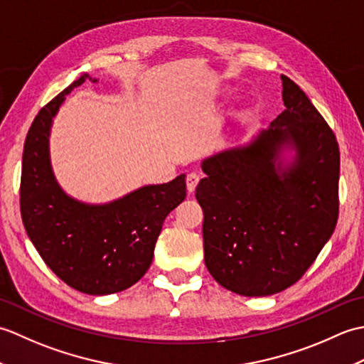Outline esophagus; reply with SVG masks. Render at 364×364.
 <instances>
[{
	"label": "esophagus",
	"instance_id": "1",
	"mask_svg": "<svg viewBox=\"0 0 364 364\" xmlns=\"http://www.w3.org/2000/svg\"><path fill=\"white\" fill-rule=\"evenodd\" d=\"M198 181H200V175H198V173L192 172V173H189V175H188V178H186V188H188V192H189V194H192V192L196 191Z\"/></svg>",
	"mask_w": 364,
	"mask_h": 364
}]
</instances>
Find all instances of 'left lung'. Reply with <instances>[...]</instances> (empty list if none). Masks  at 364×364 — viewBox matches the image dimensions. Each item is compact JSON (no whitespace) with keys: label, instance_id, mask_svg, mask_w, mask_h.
<instances>
[{"label":"left lung","instance_id":"8db88e82","mask_svg":"<svg viewBox=\"0 0 364 364\" xmlns=\"http://www.w3.org/2000/svg\"><path fill=\"white\" fill-rule=\"evenodd\" d=\"M286 109L249 144L202 162L205 264L239 296H272L299 282L338 222L339 146L296 82L282 75ZM294 151L284 165L281 153Z\"/></svg>","mask_w":364,"mask_h":364}]
</instances>
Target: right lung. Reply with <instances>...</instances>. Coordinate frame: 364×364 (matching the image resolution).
I'll return each mask as SVG.
<instances>
[{
    "instance_id": "1",
    "label": "right lung",
    "mask_w": 364,
    "mask_h": 364,
    "mask_svg": "<svg viewBox=\"0 0 364 364\" xmlns=\"http://www.w3.org/2000/svg\"><path fill=\"white\" fill-rule=\"evenodd\" d=\"M87 78L84 73L36 115L23 150L20 211L31 242L60 280L106 296L129 288L149 270L162 223L186 198V180L180 175L105 205L78 202L60 189L50 162L51 123L65 95Z\"/></svg>"
}]
</instances>
